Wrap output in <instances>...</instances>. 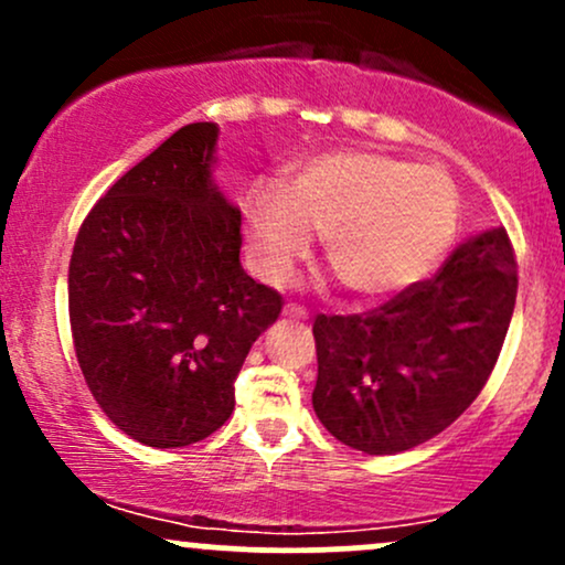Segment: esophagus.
Listing matches in <instances>:
<instances>
[{
  "mask_svg": "<svg viewBox=\"0 0 565 565\" xmlns=\"http://www.w3.org/2000/svg\"><path fill=\"white\" fill-rule=\"evenodd\" d=\"M284 319H289V321H308V313H305L302 308H297V305H284Z\"/></svg>",
  "mask_w": 565,
  "mask_h": 565,
  "instance_id": "1",
  "label": "esophagus"
}]
</instances>
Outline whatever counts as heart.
<instances>
[{"mask_svg":"<svg viewBox=\"0 0 565 565\" xmlns=\"http://www.w3.org/2000/svg\"><path fill=\"white\" fill-rule=\"evenodd\" d=\"M249 260L284 284L323 233L327 260L361 300L412 289L436 270L459 225L449 174L398 157L342 148L310 157L287 183L263 178L244 201Z\"/></svg>","mask_w":565,"mask_h":565,"instance_id":"1","label":"heart"}]
</instances>
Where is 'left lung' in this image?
<instances>
[{"label": "left lung", "instance_id": "obj_1", "mask_svg": "<svg viewBox=\"0 0 565 565\" xmlns=\"http://www.w3.org/2000/svg\"><path fill=\"white\" fill-rule=\"evenodd\" d=\"M515 291L508 231L486 228L465 238L436 278L374 313L319 316L316 417L364 454H398L438 436L489 380Z\"/></svg>", "mask_w": 565, "mask_h": 565}]
</instances>
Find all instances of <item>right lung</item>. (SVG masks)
<instances>
[{"label": "right lung", "mask_w": 565, "mask_h": 565, "mask_svg": "<svg viewBox=\"0 0 565 565\" xmlns=\"http://www.w3.org/2000/svg\"><path fill=\"white\" fill-rule=\"evenodd\" d=\"M215 121L180 127L93 206L68 268L76 359L106 417L157 449L231 417L233 380L281 313L246 276L242 210L220 191Z\"/></svg>", "instance_id": "add662e5"}]
</instances>
